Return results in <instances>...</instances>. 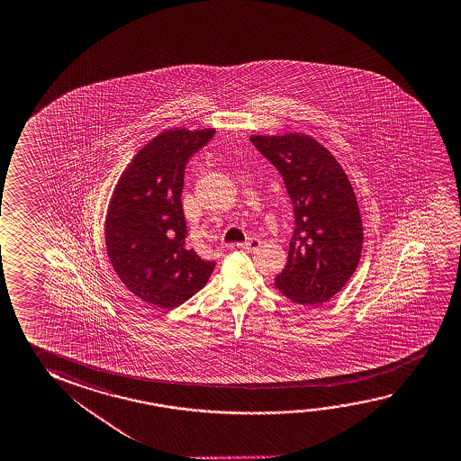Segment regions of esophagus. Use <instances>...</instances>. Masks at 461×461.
Returning a JSON list of instances; mask_svg holds the SVG:
<instances>
[{"label":"esophagus","mask_w":461,"mask_h":461,"mask_svg":"<svg viewBox=\"0 0 461 461\" xmlns=\"http://www.w3.org/2000/svg\"><path fill=\"white\" fill-rule=\"evenodd\" d=\"M262 246V241L258 240V238H249L248 241L242 242V244H240V248H242V249L248 250V252H254V250L258 249Z\"/></svg>","instance_id":"1"}]
</instances>
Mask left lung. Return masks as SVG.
Instances as JSON below:
<instances>
[{
  "mask_svg": "<svg viewBox=\"0 0 461 461\" xmlns=\"http://www.w3.org/2000/svg\"><path fill=\"white\" fill-rule=\"evenodd\" d=\"M286 185L294 231L275 286L291 301L317 305L338 294L362 254V217L348 175L331 152L301 133L250 136Z\"/></svg>",
  "mask_w": 461,
  "mask_h": 461,
  "instance_id": "left-lung-1",
  "label": "left lung"
}]
</instances>
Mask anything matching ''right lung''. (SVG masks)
Returning <instances> with one entry per match:
<instances>
[{"mask_svg": "<svg viewBox=\"0 0 461 461\" xmlns=\"http://www.w3.org/2000/svg\"><path fill=\"white\" fill-rule=\"evenodd\" d=\"M215 130H167L122 174L107 211L106 248L122 283L144 303L175 309L199 293L215 262L185 242V168Z\"/></svg>", "mask_w": 461, "mask_h": 461, "instance_id": "add662e5", "label": "right lung"}]
</instances>
